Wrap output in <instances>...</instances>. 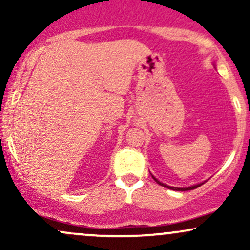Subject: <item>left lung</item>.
Wrapping results in <instances>:
<instances>
[{
  "instance_id": "left-lung-1",
  "label": "left lung",
  "mask_w": 250,
  "mask_h": 250,
  "mask_svg": "<svg viewBox=\"0 0 250 250\" xmlns=\"http://www.w3.org/2000/svg\"><path fill=\"white\" fill-rule=\"evenodd\" d=\"M153 179L156 181L157 183H159V185H161V186H163V187H166V188H169V189H173V190H191V189H195V188H197V187H200L201 185H196V186H191V187H189V188H175V187H170V186H166V185H163V183H161L160 182L159 180H156L155 179V177L153 176Z\"/></svg>"
}]
</instances>
